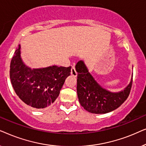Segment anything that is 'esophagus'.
<instances>
[{"label": "esophagus", "mask_w": 146, "mask_h": 146, "mask_svg": "<svg viewBox=\"0 0 146 146\" xmlns=\"http://www.w3.org/2000/svg\"><path fill=\"white\" fill-rule=\"evenodd\" d=\"M70 74H71V75L73 76L74 77H76L77 76V72H76V71L74 67H72Z\"/></svg>", "instance_id": "esophagus-1"}]
</instances>
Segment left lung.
Masks as SVG:
<instances>
[{
  "instance_id": "left-lung-1",
  "label": "left lung",
  "mask_w": 146,
  "mask_h": 146,
  "mask_svg": "<svg viewBox=\"0 0 146 146\" xmlns=\"http://www.w3.org/2000/svg\"><path fill=\"white\" fill-rule=\"evenodd\" d=\"M77 94L80 103L86 110L92 113H106L117 109L127 98L132 85L133 74L128 85L122 90L112 92L97 82L83 60L76 65Z\"/></svg>"
}]
</instances>
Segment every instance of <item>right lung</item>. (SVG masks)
Here are the masks:
<instances>
[{"label":"right lung","instance_id":"right-lung-1","mask_svg":"<svg viewBox=\"0 0 146 146\" xmlns=\"http://www.w3.org/2000/svg\"><path fill=\"white\" fill-rule=\"evenodd\" d=\"M70 72L71 66L56 65L31 68L22 59L19 44L11 60L10 78L16 94L22 101L35 109H42L52 104L58 97Z\"/></svg>","mask_w":146,"mask_h":146}]
</instances>
